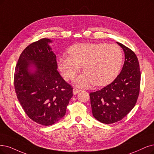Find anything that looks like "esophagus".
<instances>
[{
  "mask_svg": "<svg viewBox=\"0 0 154 154\" xmlns=\"http://www.w3.org/2000/svg\"><path fill=\"white\" fill-rule=\"evenodd\" d=\"M80 91H81V90L79 89H77V88H73V94H77L78 93H79Z\"/></svg>",
  "mask_w": 154,
  "mask_h": 154,
  "instance_id": "obj_1",
  "label": "esophagus"
}]
</instances>
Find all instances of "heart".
Here are the masks:
<instances>
[{"instance_id": "heart-1", "label": "heart", "mask_w": 154, "mask_h": 154, "mask_svg": "<svg viewBox=\"0 0 154 154\" xmlns=\"http://www.w3.org/2000/svg\"><path fill=\"white\" fill-rule=\"evenodd\" d=\"M70 56H61L58 68L66 80L72 79L81 70H85L74 83L82 88L93 84L105 86L117 77L123 64L122 51L116 44L83 43L75 44L68 50Z\"/></svg>"}]
</instances>
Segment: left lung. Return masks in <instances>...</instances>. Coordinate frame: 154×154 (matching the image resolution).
I'll use <instances>...</instances> for the list:
<instances>
[{
	"instance_id": "obj_1",
	"label": "left lung",
	"mask_w": 154,
	"mask_h": 154,
	"mask_svg": "<svg viewBox=\"0 0 154 154\" xmlns=\"http://www.w3.org/2000/svg\"><path fill=\"white\" fill-rule=\"evenodd\" d=\"M123 49L125 61L121 73L111 84L89 94L94 117L104 124L122 120L131 110L138 98L141 73L133 51L117 42Z\"/></svg>"
}]
</instances>
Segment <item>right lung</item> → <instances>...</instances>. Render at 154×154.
Returning <instances> with one entry per match:
<instances>
[{
    "label": "right lung",
    "mask_w": 154,
    "mask_h": 154,
    "mask_svg": "<svg viewBox=\"0 0 154 154\" xmlns=\"http://www.w3.org/2000/svg\"><path fill=\"white\" fill-rule=\"evenodd\" d=\"M53 41L42 38L21 54L14 72V88L20 105L32 121L50 126L63 117L73 88L57 70Z\"/></svg>",
    "instance_id": "add662e5"
}]
</instances>
